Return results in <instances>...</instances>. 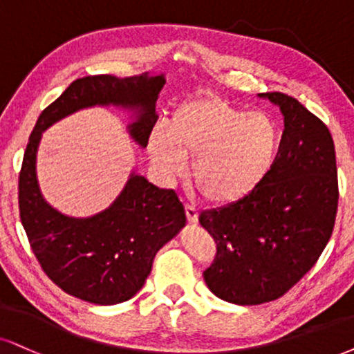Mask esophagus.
<instances>
[{
  "instance_id": "obj_1",
  "label": "esophagus",
  "mask_w": 354,
  "mask_h": 354,
  "mask_svg": "<svg viewBox=\"0 0 354 354\" xmlns=\"http://www.w3.org/2000/svg\"><path fill=\"white\" fill-rule=\"evenodd\" d=\"M185 210H186V218H187V222H189V223H196V222H198V217H199L198 210H196V209L192 207V205H189V204L185 205Z\"/></svg>"
}]
</instances>
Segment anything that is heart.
Wrapping results in <instances>:
<instances>
[{"mask_svg":"<svg viewBox=\"0 0 354 354\" xmlns=\"http://www.w3.org/2000/svg\"><path fill=\"white\" fill-rule=\"evenodd\" d=\"M279 144L277 125L265 113H245L214 95L183 101L149 138V153L165 178L185 171L210 204L239 203L270 173Z\"/></svg>","mask_w":354,"mask_h":354,"instance_id":"1","label":"heart"}]
</instances>
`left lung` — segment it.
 I'll return each mask as SVG.
<instances>
[{
    "mask_svg": "<svg viewBox=\"0 0 354 354\" xmlns=\"http://www.w3.org/2000/svg\"><path fill=\"white\" fill-rule=\"evenodd\" d=\"M259 96L284 115L270 173L247 198L199 216L217 250L203 272L205 284L239 306L276 301L296 286L328 243L338 207L328 127L296 97L276 91Z\"/></svg>",
    "mask_w": 354,
    "mask_h": 354,
    "instance_id": "1",
    "label": "left lung"
}]
</instances>
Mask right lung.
I'll use <instances>...</instances> for the list:
<instances>
[{
	"instance_id": "right-lung-1",
	"label": "right lung",
	"mask_w": 354,
	"mask_h": 354,
	"mask_svg": "<svg viewBox=\"0 0 354 354\" xmlns=\"http://www.w3.org/2000/svg\"><path fill=\"white\" fill-rule=\"evenodd\" d=\"M163 77L80 78L39 115L19 171V216L40 268L62 290L97 306L131 299L145 283L156 252L186 223L173 189H160L132 174L115 203L89 218H70L52 209L35 178V151L48 125L82 107L119 104L140 111L132 137L147 147L158 119L155 102Z\"/></svg>"
}]
</instances>
